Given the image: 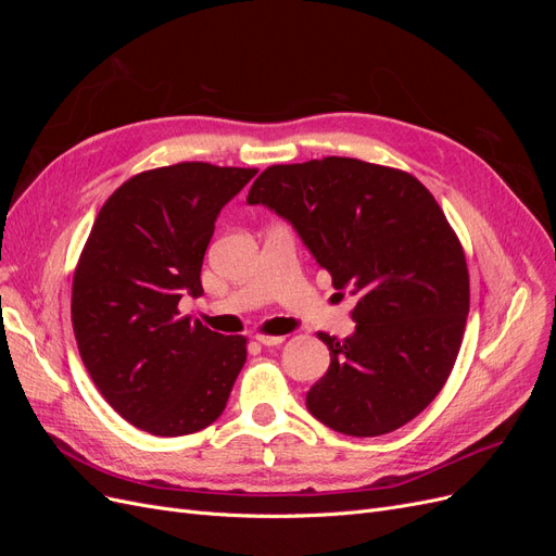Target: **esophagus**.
Returning a JSON list of instances; mask_svg holds the SVG:
<instances>
[{
    "label": "esophagus",
    "instance_id": "obj_1",
    "mask_svg": "<svg viewBox=\"0 0 556 556\" xmlns=\"http://www.w3.org/2000/svg\"><path fill=\"white\" fill-rule=\"evenodd\" d=\"M257 343L266 345V348H274V345H280L285 341V336H268V333H257L255 336Z\"/></svg>",
    "mask_w": 556,
    "mask_h": 556
}]
</instances>
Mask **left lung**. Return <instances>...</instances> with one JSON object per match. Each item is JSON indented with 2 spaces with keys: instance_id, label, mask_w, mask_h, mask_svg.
Segmentation results:
<instances>
[{
  "instance_id": "1",
  "label": "left lung",
  "mask_w": 556,
  "mask_h": 556,
  "mask_svg": "<svg viewBox=\"0 0 556 556\" xmlns=\"http://www.w3.org/2000/svg\"><path fill=\"white\" fill-rule=\"evenodd\" d=\"M248 204L290 220L333 288L357 296L355 333H317L331 364L306 394L311 415L357 439L410 422L452 374L470 301L464 248L439 201L408 172L323 157L268 166Z\"/></svg>"
}]
</instances>
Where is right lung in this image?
Instances as JSON below:
<instances>
[{"label": "right lung", "mask_w": 556, "mask_h": 556, "mask_svg": "<svg viewBox=\"0 0 556 556\" xmlns=\"http://www.w3.org/2000/svg\"><path fill=\"white\" fill-rule=\"evenodd\" d=\"M257 169L180 162L125 180L99 211L74 271L80 359L109 406L153 435H185L223 415L248 357L245 336L180 317L201 296L217 213Z\"/></svg>", "instance_id": "add662e5"}]
</instances>
